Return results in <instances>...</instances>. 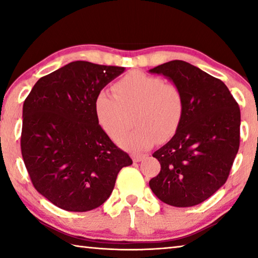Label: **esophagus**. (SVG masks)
I'll return each instance as SVG.
<instances>
[{
    "label": "esophagus",
    "instance_id": "esophagus-1",
    "mask_svg": "<svg viewBox=\"0 0 258 258\" xmlns=\"http://www.w3.org/2000/svg\"><path fill=\"white\" fill-rule=\"evenodd\" d=\"M143 158H145V156L143 155H132V159L134 163H139V161H141Z\"/></svg>",
    "mask_w": 258,
    "mask_h": 258
}]
</instances>
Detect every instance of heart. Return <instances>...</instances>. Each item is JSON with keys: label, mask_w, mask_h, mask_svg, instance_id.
I'll use <instances>...</instances> for the list:
<instances>
[{"label": "heart", "mask_w": 258, "mask_h": 258, "mask_svg": "<svg viewBox=\"0 0 258 258\" xmlns=\"http://www.w3.org/2000/svg\"><path fill=\"white\" fill-rule=\"evenodd\" d=\"M115 95L100 91L94 99V111L104 132L115 138L128 123V113L136 111L133 130L117 138L120 148L142 151L156 139L167 140L176 133L184 115V98L174 84L160 77L132 72L113 85Z\"/></svg>", "instance_id": "1"}]
</instances>
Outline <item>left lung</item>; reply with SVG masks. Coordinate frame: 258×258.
<instances>
[{
  "label": "left lung",
  "instance_id": "8db88e82",
  "mask_svg": "<svg viewBox=\"0 0 258 258\" xmlns=\"http://www.w3.org/2000/svg\"><path fill=\"white\" fill-rule=\"evenodd\" d=\"M149 73L168 78L184 98L180 127L152 155L161 168L150 189L171 206H195L228 180L239 150V106L223 82L185 61H168Z\"/></svg>",
  "mask_w": 258,
  "mask_h": 258
}]
</instances>
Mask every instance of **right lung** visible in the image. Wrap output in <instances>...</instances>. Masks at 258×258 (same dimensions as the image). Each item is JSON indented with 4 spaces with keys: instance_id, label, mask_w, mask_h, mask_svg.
<instances>
[{
    "instance_id": "obj_1",
    "label": "right lung",
    "mask_w": 258,
    "mask_h": 258,
    "mask_svg": "<svg viewBox=\"0 0 258 258\" xmlns=\"http://www.w3.org/2000/svg\"><path fill=\"white\" fill-rule=\"evenodd\" d=\"M124 67L74 61L41 77L23 107L21 154L40 194L68 212L106 202L117 174L132 165L99 125L94 99Z\"/></svg>"
}]
</instances>
